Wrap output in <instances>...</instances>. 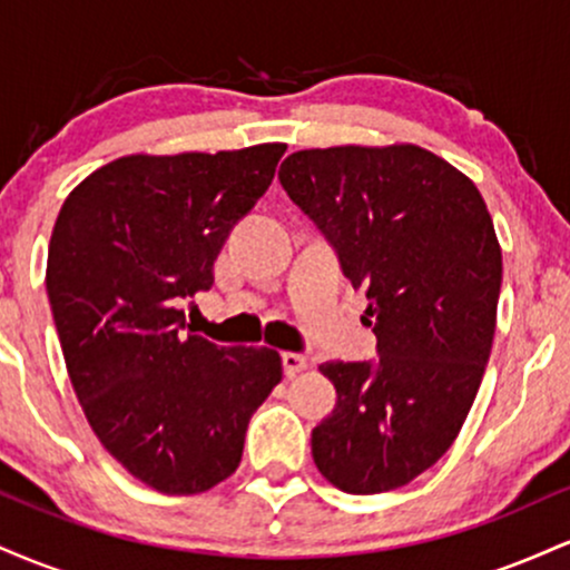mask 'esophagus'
<instances>
[{
	"instance_id": "obj_1",
	"label": "esophagus",
	"mask_w": 570,
	"mask_h": 570,
	"mask_svg": "<svg viewBox=\"0 0 570 570\" xmlns=\"http://www.w3.org/2000/svg\"><path fill=\"white\" fill-rule=\"evenodd\" d=\"M281 362H284L286 377H294V375H299L303 370H307V358L303 356V353H284V356H281Z\"/></svg>"
}]
</instances>
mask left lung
Returning <instances> with one entry per match:
<instances>
[{"label": "left lung", "instance_id": "1", "mask_svg": "<svg viewBox=\"0 0 570 570\" xmlns=\"http://www.w3.org/2000/svg\"><path fill=\"white\" fill-rule=\"evenodd\" d=\"M281 187L367 289L372 362H326L337 404L313 461L353 495L407 485L455 442L495 335L501 246L469 176L415 144L299 149Z\"/></svg>", "mask_w": 570, "mask_h": 570}]
</instances>
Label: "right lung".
Masks as SVG:
<instances>
[{"mask_svg":"<svg viewBox=\"0 0 570 570\" xmlns=\"http://www.w3.org/2000/svg\"><path fill=\"white\" fill-rule=\"evenodd\" d=\"M284 153L126 155L58 212L45 286L69 381L98 442L158 493L227 480L248 421L284 375L276 351L219 348L185 332L179 311L212 289L214 259Z\"/></svg>","mask_w":570,"mask_h":570,"instance_id":"right-lung-1","label":"right lung"}]
</instances>
